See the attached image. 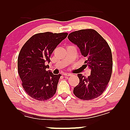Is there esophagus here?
Instances as JSON below:
<instances>
[{"label": "esophagus", "instance_id": "34e87169", "mask_svg": "<svg viewBox=\"0 0 130 130\" xmlns=\"http://www.w3.org/2000/svg\"><path fill=\"white\" fill-rule=\"evenodd\" d=\"M63 75L67 76H69L72 75V74H71V73H64V74H63Z\"/></svg>", "mask_w": 130, "mask_h": 130}]
</instances>
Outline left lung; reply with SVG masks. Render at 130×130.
<instances>
[{
	"instance_id": "obj_1",
	"label": "left lung",
	"mask_w": 130,
	"mask_h": 130,
	"mask_svg": "<svg viewBox=\"0 0 130 130\" xmlns=\"http://www.w3.org/2000/svg\"><path fill=\"white\" fill-rule=\"evenodd\" d=\"M68 38L76 45L82 55L87 58L86 67L91 69L88 77L78 74L79 83L74 89L76 97L91 100L104 92L110 80L112 71V53L107 41L95 30L81 29L69 34Z\"/></svg>"
}]
</instances>
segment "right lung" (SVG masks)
Returning a JSON list of instances; mask_svg holds the SVG:
<instances>
[{"label": "right lung", "mask_w": 130, "mask_h": 130, "mask_svg": "<svg viewBox=\"0 0 130 130\" xmlns=\"http://www.w3.org/2000/svg\"><path fill=\"white\" fill-rule=\"evenodd\" d=\"M68 33L46 32L33 35L20 51L18 69L22 85L27 94L38 101H45L55 94L61 74L54 75L46 71V62Z\"/></svg>", "instance_id": "obj_1"}]
</instances>
